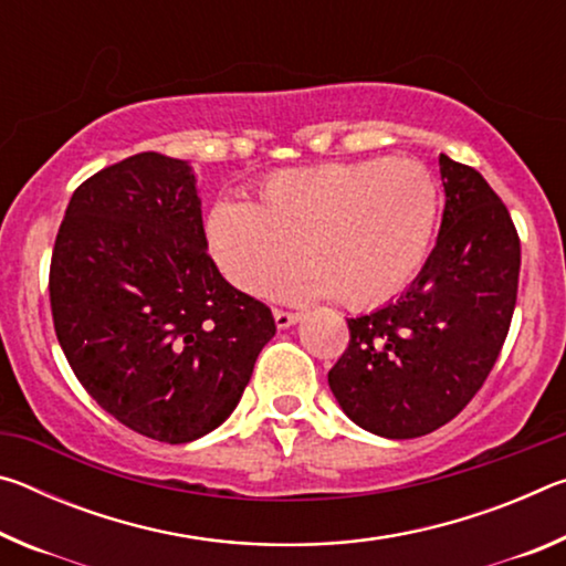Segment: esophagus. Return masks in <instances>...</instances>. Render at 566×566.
Masks as SVG:
<instances>
[{
    "mask_svg": "<svg viewBox=\"0 0 566 566\" xmlns=\"http://www.w3.org/2000/svg\"><path fill=\"white\" fill-rule=\"evenodd\" d=\"M300 319H302L300 312H284V310L274 312V322H276V327H280V329L292 327V324H296Z\"/></svg>",
    "mask_w": 566,
    "mask_h": 566,
    "instance_id": "esophagus-1",
    "label": "esophagus"
}]
</instances>
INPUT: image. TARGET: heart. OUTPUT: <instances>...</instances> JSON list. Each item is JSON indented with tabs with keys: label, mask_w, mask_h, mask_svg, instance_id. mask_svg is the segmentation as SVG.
I'll return each mask as SVG.
<instances>
[{
	"label": "heart",
	"mask_w": 566,
	"mask_h": 566,
	"mask_svg": "<svg viewBox=\"0 0 566 566\" xmlns=\"http://www.w3.org/2000/svg\"><path fill=\"white\" fill-rule=\"evenodd\" d=\"M439 187L417 159H361L280 171L252 207L219 205L209 244L239 290L276 300L304 274L349 310L395 300L424 270Z\"/></svg>",
	"instance_id": "obj_1"
}]
</instances>
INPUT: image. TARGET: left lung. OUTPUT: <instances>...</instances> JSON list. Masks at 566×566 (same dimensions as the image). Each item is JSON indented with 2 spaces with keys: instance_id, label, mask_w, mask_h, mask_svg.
<instances>
[{
  "instance_id": "obj_1",
  "label": "left lung",
  "mask_w": 566,
  "mask_h": 566,
  "mask_svg": "<svg viewBox=\"0 0 566 566\" xmlns=\"http://www.w3.org/2000/svg\"><path fill=\"white\" fill-rule=\"evenodd\" d=\"M444 214L409 290L347 319L349 347L329 369L344 415L367 432L415 439L454 419L484 385L510 332L520 237L476 169L439 155Z\"/></svg>"
}]
</instances>
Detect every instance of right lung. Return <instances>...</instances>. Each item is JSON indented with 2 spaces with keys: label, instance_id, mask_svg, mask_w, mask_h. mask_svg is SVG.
<instances>
[{
  "label": "right lung",
  "instance_id": "add662e5",
  "mask_svg": "<svg viewBox=\"0 0 566 566\" xmlns=\"http://www.w3.org/2000/svg\"><path fill=\"white\" fill-rule=\"evenodd\" d=\"M56 339L76 379L124 427L167 444L232 415L264 344L270 306L207 254L197 175L142 151L70 199L50 270Z\"/></svg>",
  "mask_w": 566,
  "mask_h": 566
}]
</instances>
